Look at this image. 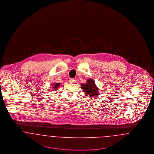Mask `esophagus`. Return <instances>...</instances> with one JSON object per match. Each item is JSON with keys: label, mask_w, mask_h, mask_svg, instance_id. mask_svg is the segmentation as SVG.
<instances>
[{"label": "esophagus", "mask_w": 154, "mask_h": 154, "mask_svg": "<svg viewBox=\"0 0 154 154\" xmlns=\"http://www.w3.org/2000/svg\"><path fill=\"white\" fill-rule=\"evenodd\" d=\"M69 82L71 83H76V81L74 79H71L69 80Z\"/></svg>", "instance_id": "esophagus-1"}]
</instances>
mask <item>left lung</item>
Wrapping results in <instances>:
<instances>
[{
  "mask_svg": "<svg viewBox=\"0 0 154 154\" xmlns=\"http://www.w3.org/2000/svg\"><path fill=\"white\" fill-rule=\"evenodd\" d=\"M81 88L83 89V91L85 93V94L88 95L90 98H94L96 97L99 93V90L97 88L94 81L91 79H89L86 83L82 84Z\"/></svg>",
  "mask_w": 154,
  "mask_h": 154,
  "instance_id": "1",
  "label": "left lung"
}]
</instances>
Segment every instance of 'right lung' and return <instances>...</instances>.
I'll use <instances>...</instances> for the list:
<instances>
[{
  "label": "right lung",
  "instance_id": "obj_1",
  "mask_svg": "<svg viewBox=\"0 0 154 154\" xmlns=\"http://www.w3.org/2000/svg\"><path fill=\"white\" fill-rule=\"evenodd\" d=\"M60 83H53V88L54 89V90H57V88L60 86Z\"/></svg>",
  "mask_w": 154,
  "mask_h": 154
}]
</instances>
